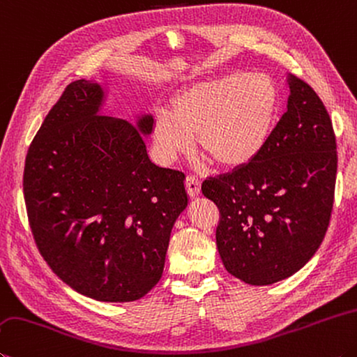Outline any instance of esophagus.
<instances>
[{"mask_svg":"<svg viewBox=\"0 0 357 357\" xmlns=\"http://www.w3.org/2000/svg\"><path fill=\"white\" fill-rule=\"evenodd\" d=\"M185 189H187V193H189L190 197H197L199 190H201V183L199 179L197 176H193V174H187L185 176Z\"/></svg>","mask_w":357,"mask_h":357,"instance_id":"obj_1","label":"esophagus"}]
</instances>
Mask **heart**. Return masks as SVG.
Here are the masks:
<instances>
[{"mask_svg": "<svg viewBox=\"0 0 357 357\" xmlns=\"http://www.w3.org/2000/svg\"><path fill=\"white\" fill-rule=\"evenodd\" d=\"M276 90L267 76L236 73L198 82L181 92L170 115L154 128V144L167 160L178 158L197 135L212 164L236 168L255 159L270 137Z\"/></svg>", "mask_w": 357, "mask_h": 357, "instance_id": "b5f03b06", "label": "heart"}]
</instances>
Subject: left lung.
Returning a JSON list of instances; mask_svg holds the SVG:
<instances>
[{
    "mask_svg": "<svg viewBox=\"0 0 357 357\" xmlns=\"http://www.w3.org/2000/svg\"><path fill=\"white\" fill-rule=\"evenodd\" d=\"M287 111L262 151L201 190L220 211L215 232L225 268L251 286L296 273L319 250L331 220L337 144L319 95L290 76Z\"/></svg>",
    "mask_w": 357,
    "mask_h": 357,
    "instance_id": "left-lung-1",
    "label": "left lung"
}]
</instances>
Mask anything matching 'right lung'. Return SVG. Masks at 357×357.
<instances>
[{"instance_id": "right-lung-1", "label": "right lung", "mask_w": 357, "mask_h": 357, "mask_svg": "<svg viewBox=\"0 0 357 357\" xmlns=\"http://www.w3.org/2000/svg\"><path fill=\"white\" fill-rule=\"evenodd\" d=\"M102 90L68 84L26 154L23 193L34 241L61 280L106 303L135 301L159 282L184 173L154 165L137 126L98 115Z\"/></svg>"}]
</instances>
